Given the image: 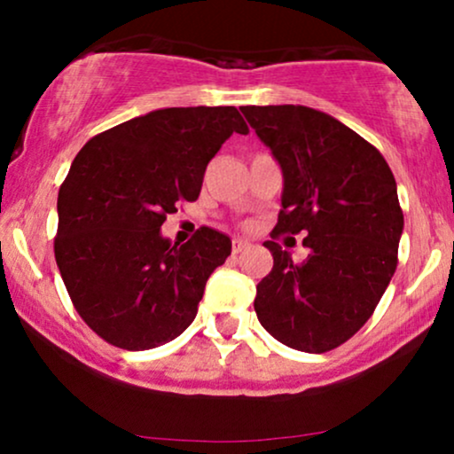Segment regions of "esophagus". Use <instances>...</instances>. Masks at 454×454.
<instances>
[{
	"instance_id": "esophagus-1",
	"label": "esophagus",
	"mask_w": 454,
	"mask_h": 454,
	"mask_svg": "<svg viewBox=\"0 0 454 454\" xmlns=\"http://www.w3.org/2000/svg\"><path fill=\"white\" fill-rule=\"evenodd\" d=\"M249 247H252V243H247V241H245V239H234V241H232V254H234V256H239V254L247 252Z\"/></svg>"
}]
</instances>
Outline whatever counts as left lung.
I'll use <instances>...</instances> for the list:
<instances>
[{
    "label": "left lung",
    "instance_id": "left-lung-1",
    "mask_svg": "<svg viewBox=\"0 0 454 454\" xmlns=\"http://www.w3.org/2000/svg\"><path fill=\"white\" fill-rule=\"evenodd\" d=\"M241 111L284 176L275 232H303L309 249L294 262L279 243H264L273 269L254 309L284 346L328 352L369 320L397 269V184L382 153L331 114L301 104Z\"/></svg>",
    "mask_w": 454,
    "mask_h": 454
}]
</instances>
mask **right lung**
Returning <instances> with one entry per match:
<instances>
[{
    "label": "right lung",
    "instance_id": "right-lung-1",
    "mask_svg": "<svg viewBox=\"0 0 454 454\" xmlns=\"http://www.w3.org/2000/svg\"><path fill=\"white\" fill-rule=\"evenodd\" d=\"M232 132H249L234 106L158 108L78 151L57 198L55 260L76 311L102 340L149 350L194 322L232 241L200 228L173 245L160 228L181 200H196Z\"/></svg>",
    "mask_w": 454,
    "mask_h": 454
}]
</instances>
